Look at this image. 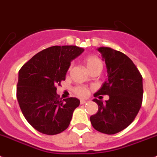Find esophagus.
Returning <instances> with one entry per match:
<instances>
[{"instance_id":"esophagus-1","label":"esophagus","mask_w":157,"mask_h":157,"mask_svg":"<svg viewBox=\"0 0 157 157\" xmlns=\"http://www.w3.org/2000/svg\"><path fill=\"white\" fill-rule=\"evenodd\" d=\"M86 102H87V101H86L85 100H80V104H81V105H84Z\"/></svg>"}]
</instances>
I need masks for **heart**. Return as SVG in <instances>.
<instances>
[{
    "instance_id": "obj_1",
    "label": "heart",
    "mask_w": 157,
    "mask_h": 157,
    "mask_svg": "<svg viewBox=\"0 0 157 157\" xmlns=\"http://www.w3.org/2000/svg\"><path fill=\"white\" fill-rule=\"evenodd\" d=\"M84 63L89 72L95 69H102V63L98 57L95 56H88L84 59ZM74 92L80 97H85L88 94V88L83 86H78L74 88Z\"/></svg>"
}]
</instances>
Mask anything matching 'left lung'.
Instances as JSON below:
<instances>
[{
	"label": "left lung",
	"mask_w": 157,
	"mask_h": 157,
	"mask_svg": "<svg viewBox=\"0 0 157 157\" xmlns=\"http://www.w3.org/2000/svg\"><path fill=\"white\" fill-rule=\"evenodd\" d=\"M98 51L106 65L108 78L94 96L109 95V98L105 103L93 100L98 109L90 121L99 132L114 135L128 128L140 109L142 77L131 59L122 52L107 47L98 48Z\"/></svg>",
	"instance_id": "obj_1"
}]
</instances>
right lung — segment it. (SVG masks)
<instances>
[{
    "mask_svg": "<svg viewBox=\"0 0 157 157\" xmlns=\"http://www.w3.org/2000/svg\"><path fill=\"white\" fill-rule=\"evenodd\" d=\"M83 52L73 45L52 46L38 52L19 70L17 100L26 121L40 133L57 135L70 125L80 100H60L56 85L65 80L71 61Z\"/></svg>",
    "mask_w": 157,
    "mask_h": 157,
    "instance_id": "add662e5",
    "label": "right lung"
}]
</instances>
